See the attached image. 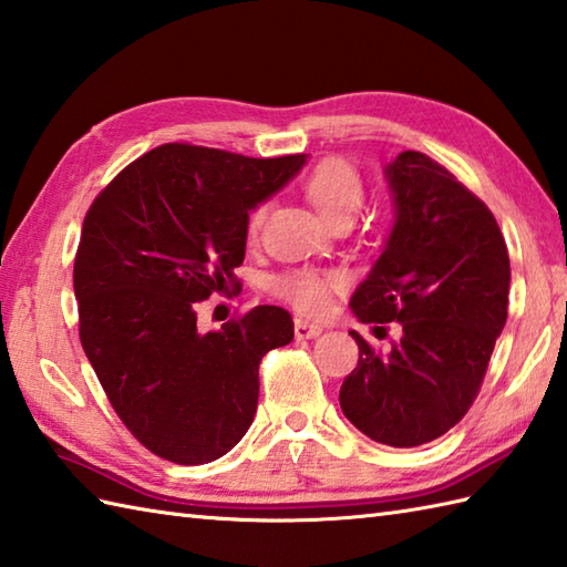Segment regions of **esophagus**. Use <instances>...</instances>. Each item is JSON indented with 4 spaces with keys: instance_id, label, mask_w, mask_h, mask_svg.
<instances>
[{
    "instance_id": "34e87169",
    "label": "esophagus",
    "mask_w": 567,
    "mask_h": 567,
    "mask_svg": "<svg viewBox=\"0 0 567 567\" xmlns=\"http://www.w3.org/2000/svg\"><path fill=\"white\" fill-rule=\"evenodd\" d=\"M323 329L319 327V323H309V321H305V319H297L295 321V336L299 341H305V339H317V336L321 333Z\"/></svg>"
}]
</instances>
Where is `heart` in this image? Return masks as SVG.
<instances>
[{"label":"heart","instance_id":"heart-1","mask_svg":"<svg viewBox=\"0 0 567 567\" xmlns=\"http://www.w3.org/2000/svg\"><path fill=\"white\" fill-rule=\"evenodd\" d=\"M305 197L309 199L323 219L329 224L341 216H355L363 204V183L351 163L341 158L321 161L305 179ZM265 219V207H256L248 216V234L258 236ZM272 292L280 295L285 302H290L297 311L307 317L327 315L331 305V292L343 285L339 272L329 270H292L270 282Z\"/></svg>","mask_w":567,"mask_h":567}]
</instances>
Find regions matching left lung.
I'll use <instances>...</instances> for the list:
<instances>
[{"label": "left lung", "instance_id": "obj_1", "mask_svg": "<svg viewBox=\"0 0 567 567\" xmlns=\"http://www.w3.org/2000/svg\"><path fill=\"white\" fill-rule=\"evenodd\" d=\"M382 173L394 224L351 311L363 323L396 321L402 336L382 355L351 331L360 358L339 402L368 439L414 449L453 429L477 396L507 323L512 270L495 216L445 167L404 151Z\"/></svg>", "mask_w": 567, "mask_h": 567}]
</instances>
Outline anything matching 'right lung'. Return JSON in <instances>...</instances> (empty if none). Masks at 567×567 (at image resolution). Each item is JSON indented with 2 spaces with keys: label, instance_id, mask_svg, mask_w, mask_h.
Listing matches in <instances>:
<instances>
[{
  "label": "right lung",
  "instance_id": "1",
  "mask_svg": "<svg viewBox=\"0 0 567 567\" xmlns=\"http://www.w3.org/2000/svg\"><path fill=\"white\" fill-rule=\"evenodd\" d=\"M305 163V153L246 158L165 143L124 167L84 216L72 270L84 355L118 419L165 461L202 465L231 451L256 416L262 355L295 339L280 307L207 333L195 307L236 290L248 212Z\"/></svg>",
  "mask_w": 567,
  "mask_h": 567
}]
</instances>
